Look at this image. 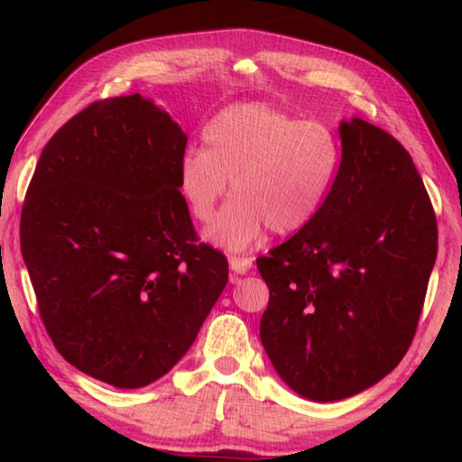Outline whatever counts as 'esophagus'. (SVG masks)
Here are the masks:
<instances>
[{"mask_svg":"<svg viewBox=\"0 0 462 462\" xmlns=\"http://www.w3.org/2000/svg\"><path fill=\"white\" fill-rule=\"evenodd\" d=\"M250 268H252V260H250V258L232 256V258H230V270H232L230 282H236V278H238V276H244V273H246Z\"/></svg>","mask_w":462,"mask_h":462,"instance_id":"1","label":"esophagus"}]
</instances>
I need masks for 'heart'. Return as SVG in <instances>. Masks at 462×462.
<instances>
[{"mask_svg":"<svg viewBox=\"0 0 462 462\" xmlns=\"http://www.w3.org/2000/svg\"><path fill=\"white\" fill-rule=\"evenodd\" d=\"M204 149L179 164V192L190 216L212 220L230 180L234 199L206 232L214 244L246 250L266 228L296 234L316 218L341 162V144L328 123L268 103L226 106L206 123Z\"/></svg>","mask_w":462,"mask_h":462,"instance_id":"heart-1","label":"heart"}]
</instances>
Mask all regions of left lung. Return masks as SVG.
<instances>
[{"instance_id":"obj_1","label":"left lung","mask_w":462,"mask_h":462,"mask_svg":"<svg viewBox=\"0 0 462 462\" xmlns=\"http://www.w3.org/2000/svg\"><path fill=\"white\" fill-rule=\"evenodd\" d=\"M339 136L316 218L256 260L270 288L262 346L290 389L321 403L399 365L437 258V216L405 146L357 116Z\"/></svg>"}]
</instances>
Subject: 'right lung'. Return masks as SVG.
<instances>
[{
    "instance_id": "add662e5",
    "label": "right lung",
    "mask_w": 462,
    "mask_h": 462,
    "mask_svg": "<svg viewBox=\"0 0 462 462\" xmlns=\"http://www.w3.org/2000/svg\"><path fill=\"white\" fill-rule=\"evenodd\" d=\"M186 141L139 93L97 101L45 144L25 194L19 238L43 326L113 387L169 373L228 282L180 199Z\"/></svg>"
}]
</instances>
